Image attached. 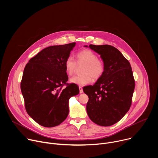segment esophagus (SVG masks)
<instances>
[{"label": "esophagus", "instance_id": "obj_1", "mask_svg": "<svg viewBox=\"0 0 158 158\" xmlns=\"http://www.w3.org/2000/svg\"><path fill=\"white\" fill-rule=\"evenodd\" d=\"M79 93L81 94L83 93V89L81 86H79Z\"/></svg>", "mask_w": 158, "mask_h": 158}]
</instances>
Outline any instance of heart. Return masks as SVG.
<instances>
[{"mask_svg":"<svg viewBox=\"0 0 158 158\" xmlns=\"http://www.w3.org/2000/svg\"><path fill=\"white\" fill-rule=\"evenodd\" d=\"M77 63L79 65L84 64L80 76H75L69 80L70 82L84 85L91 83L93 78L95 80L99 79L104 74L105 65L104 62L98 58L97 54L91 50L84 49L77 54ZM66 73L71 76L75 72L77 64L73 57H67L64 62Z\"/></svg>","mask_w":158,"mask_h":158,"instance_id":"heart-1","label":"heart"}]
</instances>
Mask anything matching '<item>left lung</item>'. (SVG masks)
<instances>
[{
    "label": "left lung",
    "instance_id": "left-lung-1",
    "mask_svg": "<svg viewBox=\"0 0 158 158\" xmlns=\"http://www.w3.org/2000/svg\"><path fill=\"white\" fill-rule=\"evenodd\" d=\"M89 48L101 56L105 69L93 85L83 88L89 97L87 113L96 124L110 126L120 121L130 109L135 87L131 66L113 46L91 44Z\"/></svg>",
    "mask_w": 158,
    "mask_h": 158
}]
</instances>
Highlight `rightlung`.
Segmentation results:
<instances>
[{"instance_id": "right-lung-1", "label": "right lung", "mask_w": 158, "mask_h": 158, "mask_svg": "<svg viewBox=\"0 0 158 158\" xmlns=\"http://www.w3.org/2000/svg\"><path fill=\"white\" fill-rule=\"evenodd\" d=\"M76 42L46 48L26 64L21 92L27 114L39 124L46 127L59 125L68 116L69 99L77 95L79 87L67 84L68 76L64 62ZM67 86L64 89L62 86Z\"/></svg>"}]
</instances>
